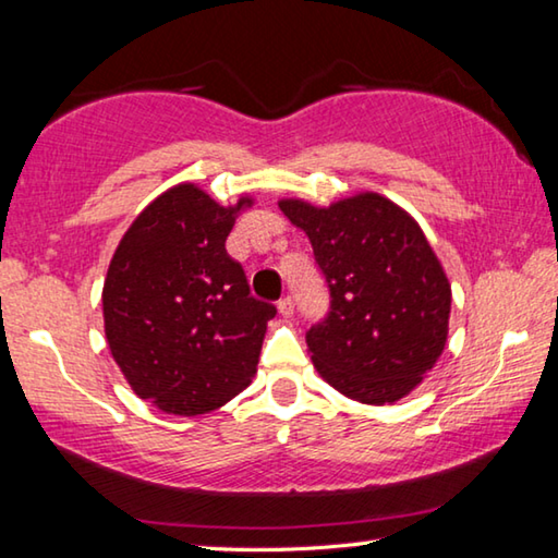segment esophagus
Segmentation results:
<instances>
[{
  "label": "esophagus",
  "instance_id": "1",
  "mask_svg": "<svg viewBox=\"0 0 558 558\" xmlns=\"http://www.w3.org/2000/svg\"><path fill=\"white\" fill-rule=\"evenodd\" d=\"M278 313H280L282 317H290L292 313H295V302H292V298H290V295H286V298H280V300H278Z\"/></svg>",
  "mask_w": 558,
  "mask_h": 558
}]
</instances>
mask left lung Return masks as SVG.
Instances as JSON below:
<instances>
[{
	"label": "left lung",
	"instance_id": "8db88e82",
	"mask_svg": "<svg viewBox=\"0 0 558 558\" xmlns=\"http://www.w3.org/2000/svg\"><path fill=\"white\" fill-rule=\"evenodd\" d=\"M307 233L329 288V313L307 329L319 376L349 399L384 405L423 381L446 349L450 282L401 206L366 192L319 209L282 199Z\"/></svg>",
	"mask_w": 558,
	"mask_h": 558
}]
</instances>
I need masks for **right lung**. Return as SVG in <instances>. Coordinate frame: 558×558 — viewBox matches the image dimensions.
<instances>
[{
	"label": "right lung",
	"instance_id": "1",
	"mask_svg": "<svg viewBox=\"0 0 558 558\" xmlns=\"http://www.w3.org/2000/svg\"><path fill=\"white\" fill-rule=\"evenodd\" d=\"M235 206L177 184L145 206L122 235L102 286L110 354L140 399L199 415L241 393L256 374L270 302L251 295L226 253Z\"/></svg>",
	"mask_w": 558,
	"mask_h": 558
}]
</instances>
